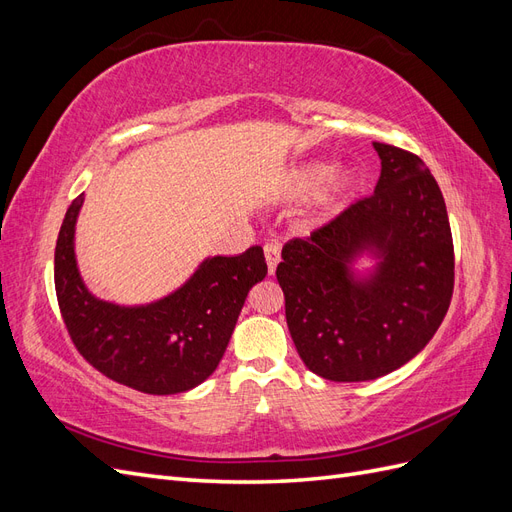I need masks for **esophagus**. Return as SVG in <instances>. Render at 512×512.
I'll return each mask as SVG.
<instances>
[{
	"instance_id": "34e87169",
	"label": "esophagus",
	"mask_w": 512,
	"mask_h": 512,
	"mask_svg": "<svg viewBox=\"0 0 512 512\" xmlns=\"http://www.w3.org/2000/svg\"><path fill=\"white\" fill-rule=\"evenodd\" d=\"M265 258H267L269 273L273 275L277 265H280V247H277L275 243H265Z\"/></svg>"
}]
</instances>
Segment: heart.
Masks as SVG:
<instances>
[{
    "instance_id": "b5f03b06",
    "label": "heart",
    "mask_w": 512,
    "mask_h": 512,
    "mask_svg": "<svg viewBox=\"0 0 512 512\" xmlns=\"http://www.w3.org/2000/svg\"><path fill=\"white\" fill-rule=\"evenodd\" d=\"M333 174H335L333 162L299 164V166H294L286 177V192L294 198L307 196V194L316 192L318 188H322V185L327 183ZM354 183H356V179L350 170H344V173L336 175L331 181V188L324 192L316 203V207L312 211V222H320L324 218H329L333 211L342 207L348 194L354 190Z\"/></svg>"
}]
</instances>
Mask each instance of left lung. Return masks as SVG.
I'll return each instance as SVG.
<instances>
[{"instance_id":"1","label":"left lung","mask_w":512,"mask_h":512,"mask_svg":"<svg viewBox=\"0 0 512 512\" xmlns=\"http://www.w3.org/2000/svg\"><path fill=\"white\" fill-rule=\"evenodd\" d=\"M374 149V194L288 241L275 273L299 356L333 382L376 380L412 361L453 297V237L436 179L410 151ZM361 257L372 265L359 270Z\"/></svg>"}]
</instances>
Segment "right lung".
<instances>
[{
  "label": "right lung",
  "mask_w": 512,
  "mask_h": 512,
  "mask_svg": "<svg viewBox=\"0 0 512 512\" xmlns=\"http://www.w3.org/2000/svg\"><path fill=\"white\" fill-rule=\"evenodd\" d=\"M85 194L66 211L55 247V290L74 346L98 371L130 389L173 395L203 384L220 365L237 318L267 262L254 245L237 256H207L173 292L121 305L96 297L76 262V220Z\"/></svg>",
  "instance_id": "obj_1"
}]
</instances>
